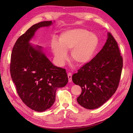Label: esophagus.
Returning <instances> with one entry per match:
<instances>
[{
  "instance_id": "obj_1",
  "label": "esophagus",
  "mask_w": 133,
  "mask_h": 133,
  "mask_svg": "<svg viewBox=\"0 0 133 133\" xmlns=\"http://www.w3.org/2000/svg\"><path fill=\"white\" fill-rule=\"evenodd\" d=\"M67 76H68V78H69V82H71L72 81V73L71 72H68L67 74Z\"/></svg>"
}]
</instances>
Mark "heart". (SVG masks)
Masks as SVG:
<instances>
[{"mask_svg":"<svg viewBox=\"0 0 133 133\" xmlns=\"http://www.w3.org/2000/svg\"><path fill=\"white\" fill-rule=\"evenodd\" d=\"M98 44V38L94 34L83 29L65 31L59 39L54 41L51 49L56 61L63 64L67 59L66 51L71 50L72 61L78 66L85 64L91 60Z\"/></svg>","mask_w":133,"mask_h":133,"instance_id":"obj_1","label":"heart"}]
</instances>
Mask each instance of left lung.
I'll return each mask as SVG.
<instances>
[{
	"instance_id": "1",
	"label": "left lung",
	"mask_w": 133,
	"mask_h": 133,
	"mask_svg": "<svg viewBox=\"0 0 133 133\" xmlns=\"http://www.w3.org/2000/svg\"><path fill=\"white\" fill-rule=\"evenodd\" d=\"M102 49L72 77L73 82L81 86L78 103L87 109H97L112 97L119 86L123 58L118 43L111 33Z\"/></svg>"
}]
</instances>
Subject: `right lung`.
<instances>
[{"instance_id":"right-lung-1","label":"right lung","mask_w":133,"mask_h":133,"mask_svg":"<svg viewBox=\"0 0 133 133\" xmlns=\"http://www.w3.org/2000/svg\"><path fill=\"white\" fill-rule=\"evenodd\" d=\"M51 24L43 21L34 24L17 39L11 52L10 74L17 93L26 105L39 112L52 106L56 90L68 82L66 70L54 66L41 47L29 43L36 30Z\"/></svg>"}]
</instances>
